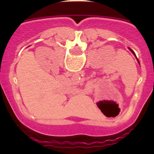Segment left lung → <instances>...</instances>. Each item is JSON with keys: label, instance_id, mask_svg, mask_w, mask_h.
Masks as SVG:
<instances>
[{"label": "left lung", "instance_id": "1", "mask_svg": "<svg viewBox=\"0 0 154 154\" xmlns=\"http://www.w3.org/2000/svg\"><path fill=\"white\" fill-rule=\"evenodd\" d=\"M129 48V49H130V51H131V52H132V53H133V55H134V56H135V57H136V58H137V62H139V60H138V58H137V56H136V54H135V52H134V51H133V50H132V49H131V48ZM139 64H140V62H139Z\"/></svg>", "mask_w": 154, "mask_h": 154}]
</instances>
